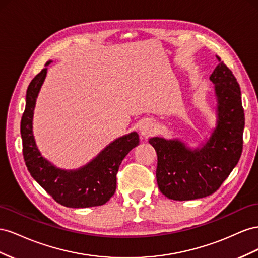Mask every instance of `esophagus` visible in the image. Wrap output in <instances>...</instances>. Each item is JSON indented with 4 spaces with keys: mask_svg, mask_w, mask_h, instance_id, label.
Masks as SVG:
<instances>
[{
    "mask_svg": "<svg viewBox=\"0 0 258 258\" xmlns=\"http://www.w3.org/2000/svg\"><path fill=\"white\" fill-rule=\"evenodd\" d=\"M139 132H141V135L144 138H149L154 134V125L151 121H145L142 123L141 127H139Z\"/></svg>",
    "mask_w": 258,
    "mask_h": 258,
    "instance_id": "1",
    "label": "esophagus"
}]
</instances>
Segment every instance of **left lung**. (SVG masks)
Returning a JSON list of instances; mask_svg holds the SVG:
<instances>
[{"label":"left lung","instance_id":"obj_1","mask_svg":"<svg viewBox=\"0 0 258 258\" xmlns=\"http://www.w3.org/2000/svg\"><path fill=\"white\" fill-rule=\"evenodd\" d=\"M216 57L219 63L210 80L215 84L218 120L207 144L192 151L177 139H149L158 156L159 189L172 200H195L214 194L241 157L245 119L240 86L232 71Z\"/></svg>","mask_w":258,"mask_h":258}]
</instances>
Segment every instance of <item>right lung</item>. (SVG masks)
Segmentation results:
<instances>
[{
    "instance_id": "add662e5",
    "label": "right lung",
    "mask_w": 258,
    "mask_h": 258,
    "mask_svg": "<svg viewBox=\"0 0 258 258\" xmlns=\"http://www.w3.org/2000/svg\"><path fill=\"white\" fill-rule=\"evenodd\" d=\"M50 61L46 62L48 66ZM47 68H43L28 86L26 108L20 123L23 153L28 171L54 200L67 208L99 207L116 189V174L125 156L138 145L136 132L117 138L87 165L77 171H62L51 165L39 152L32 134L35 100Z\"/></svg>"
}]
</instances>
